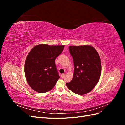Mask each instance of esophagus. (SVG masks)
Wrapping results in <instances>:
<instances>
[{"label": "esophagus", "instance_id": "34e87169", "mask_svg": "<svg viewBox=\"0 0 125 125\" xmlns=\"http://www.w3.org/2000/svg\"><path fill=\"white\" fill-rule=\"evenodd\" d=\"M65 76V73H62V75H61L62 78H63Z\"/></svg>", "mask_w": 125, "mask_h": 125}]
</instances>
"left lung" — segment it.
<instances>
[{
	"label": "left lung",
	"mask_w": 125,
	"mask_h": 125,
	"mask_svg": "<svg viewBox=\"0 0 125 125\" xmlns=\"http://www.w3.org/2000/svg\"><path fill=\"white\" fill-rule=\"evenodd\" d=\"M73 57L74 73L72 80L66 83L70 90L79 95L90 92L99 81L101 62L96 50L90 45L69 46Z\"/></svg>",
	"instance_id": "left-lung-1"
}]
</instances>
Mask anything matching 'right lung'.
<instances>
[{
	"label": "right lung",
	"mask_w": 125,
	"mask_h": 125,
	"mask_svg": "<svg viewBox=\"0 0 125 125\" xmlns=\"http://www.w3.org/2000/svg\"><path fill=\"white\" fill-rule=\"evenodd\" d=\"M65 45H37L30 51L24 66L25 78L35 91L45 93L51 90L60 78L55 59L62 53Z\"/></svg>",
	"instance_id": "obj_1"
}]
</instances>
